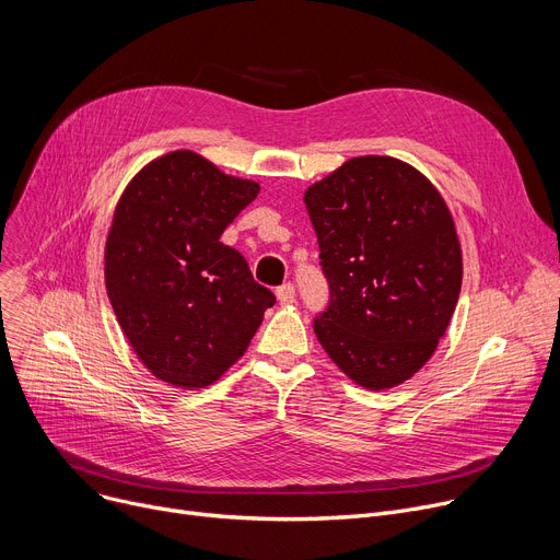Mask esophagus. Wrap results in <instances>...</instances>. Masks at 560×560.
<instances>
[{
    "instance_id": "esophagus-1",
    "label": "esophagus",
    "mask_w": 560,
    "mask_h": 560,
    "mask_svg": "<svg viewBox=\"0 0 560 560\" xmlns=\"http://www.w3.org/2000/svg\"><path fill=\"white\" fill-rule=\"evenodd\" d=\"M276 295H278V300H280L282 305H291L293 300H295V287L291 282H284V284H280L276 289Z\"/></svg>"
}]
</instances>
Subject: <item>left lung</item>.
Segmentation results:
<instances>
[{
	"label": "left lung",
	"instance_id": "8db88e82",
	"mask_svg": "<svg viewBox=\"0 0 560 560\" xmlns=\"http://www.w3.org/2000/svg\"><path fill=\"white\" fill-rule=\"evenodd\" d=\"M329 303L314 331L352 381L381 390L410 378L444 336L462 289L451 212L421 172L357 156L305 192Z\"/></svg>",
	"mask_w": 560,
	"mask_h": 560
}]
</instances>
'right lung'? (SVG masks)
Listing matches in <instances>:
<instances>
[{
  "instance_id": "obj_1",
  "label": "right lung",
  "mask_w": 560,
  "mask_h": 560,
  "mask_svg": "<svg viewBox=\"0 0 560 560\" xmlns=\"http://www.w3.org/2000/svg\"><path fill=\"white\" fill-rule=\"evenodd\" d=\"M190 150L148 163L125 188L105 246V284L143 365L177 388L218 381L248 348L269 307L244 255L220 242L257 197Z\"/></svg>"
}]
</instances>
